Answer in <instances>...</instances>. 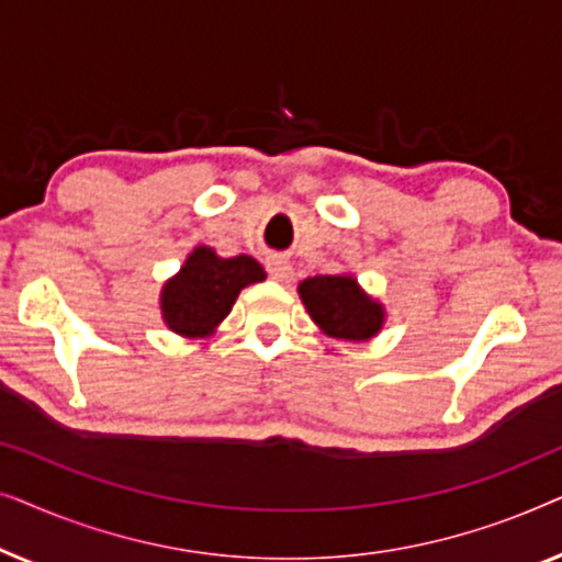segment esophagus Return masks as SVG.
<instances>
[{"label":"esophagus","mask_w":562,"mask_h":562,"mask_svg":"<svg viewBox=\"0 0 562 562\" xmlns=\"http://www.w3.org/2000/svg\"><path fill=\"white\" fill-rule=\"evenodd\" d=\"M266 271H268V276H271V279H276V281H281V283H286L291 276H294V268H291V263L286 258H281V256H271L266 260Z\"/></svg>","instance_id":"obj_1"}]
</instances>
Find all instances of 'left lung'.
<instances>
[{"label":"left lung","instance_id":"8db88e82","mask_svg":"<svg viewBox=\"0 0 562 562\" xmlns=\"http://www.w3.org/2000/svg\"><path fill=\"white\" fill-rule=\"evenodd\" d=\"M310 317L340 340H368L383 325V310L350 276H314L299 283Z\"/></svg>","mask_w":562,"mask_h":562}]
</instances>
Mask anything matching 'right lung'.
<instances>
[{
    "label": "right lung",
    "mask_w": 562,
    "mask_h": 562,
    "mask_svg": "<svg viewBox=\"0 0 562 562\" xmlns=\"http://www.w3.org/2000/svg\"><path fill=\"white\" fill-rule=\"evenodd\" d=\"M263 279V266L250 256L220 258L212 248H196L160 294L166 325L187 337L212 333L233 310L240 289Z\"/></svg>",
    "instance_id": "1"
}]
</instances>
